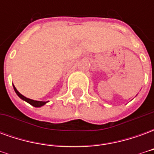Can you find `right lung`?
Wrapping results in <instances>:
<instances>
[{
  "label": "right lung",
  "mask_w": 154,
  "mask_h": 154,
  "mask_svg": "<svg viewBox=\"0 0 154 154\" xmlns=\"http://www.w3.org/2000/svg\"><path fill=\"white\" fill-rule=\"evenodd\" d=\"M13 87H14V90H15V93L18 95V97H20V98H21L22 100H25L26 102H28L29 104H30V105H31V106H33L40 107V106H44V105H45V104L47 103V102H45V101H38V100H31V99H29V98L24 97L23 95H21V94L18 91L16 90V88H15L14 85H13Z\"/></svg>",
  "instance_id": "right-lung-1"
}]
</instances>
